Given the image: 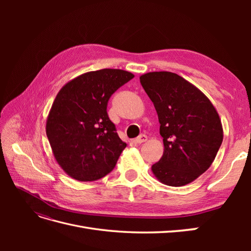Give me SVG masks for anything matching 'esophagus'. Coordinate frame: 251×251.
Here are the masks:
<instances>
[{
  "label": "esophagus",
  "instance_id": "1",
  "mask_svg": "<svg viewBox=\"0 0 251 251\" xmlns=\"http://www.w3.org/2000/svg\"><path fill=\"white\" fill-rule=\"evenodd\" d=\"M147 140H148V137H147V135H144V134H141L138 136L137 138H135V142H137V143L146 142Z\"/></svg>",
  "mask_w": 251,
  "mask_h": 251
}]
</instances>
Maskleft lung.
Segmentation results:
<instances>
[{"instance_id": "1", "label": "left lung", "mask_w": 251, "mask_h": 251, "mask_svg": "<svg viewBox=\"0 0 251 251\" xmlns=\"http://www.w3.org/2000/svg\"><path fill=\"white\" fill-rule=\"evenodd\" d=\"M140 82L154 103L164 146L151 172L165 185L191 183L209 169L221 147L219 114L206 95L176 73L149 72Z\"/></svg>"}]
</instances>
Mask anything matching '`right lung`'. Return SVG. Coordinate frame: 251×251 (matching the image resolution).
<instances>
[{"label":"right lung","mask_w":251,"mask_h":251,"mask_svg":"<svg viewBox=\"0 0 251 251\" xmlns=\"http://www.w3.org/2000/svg\"><path fill=\"white\" fill-rule=\"evenodd\" d=\"M134 74L120 69L83 73L58 91L48 114L46 134L56 162L71 178L95 181L115 168L126 143L119 138L107 105Z\"/></svg>","instance_id":"right-lung-1"}]
</instances>
